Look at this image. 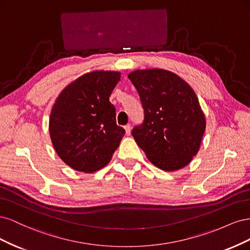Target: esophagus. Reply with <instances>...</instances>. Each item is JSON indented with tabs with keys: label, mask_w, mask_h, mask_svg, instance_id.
<instances>
[{
	"label": "esophagus",
	"mask_w": 250,
	"mask_h": 250,
	"mask_svg": "<svg viewBox=\"0 0 250 250\" xmlns=\"http://www.w3.org/2000/svg\"><path fill=\"white\" fill-rule=\"evenodd\" d=\"M124 129H125V132H126V134L127 135H129L130 134V132H131V126L128 124V125H126V126H124Z\"/></svg>",
	"instance_id": "34e87169"
}]
</instances>
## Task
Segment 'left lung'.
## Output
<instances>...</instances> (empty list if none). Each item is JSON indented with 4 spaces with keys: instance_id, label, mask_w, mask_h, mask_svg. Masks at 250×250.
<instances>
[{
    "instance_id": "left-lung-1",
    "label": "left lung",
    "mask_w": 250,
    "mask_h": 250,
    "mask_svg": "<svg viewBox=\"0 0 250 250\" xmlns=\"http://www.w3.org/2000/svg\"><path fill=\"white\" fill-rule=\"evenodd\" d=\"M137 88L144 121L132 137L157 168L175 171L197 154L206 130V117L188 83L169 71L138 70L128 75Z\"/></svg>"
}]
</instances>
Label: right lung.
I'll return each instance as SVG.
<instances>
[{"label": "right lung", "instance_id": "right-lung-1", "mask_svg": "<svg viewBox=\"0 0 250 250\" xmlns=\"http://www.w3.org/2000/svg\"><path fill=\"white\" fill-rule=\"evenodd\" d=\"M118 72L96 71L67 85L52 108L49 130L59 157L71 168L93 173L103 168L125 134L116 122L109 96Z\"/></svg>", "mask_w": 250, "mask_h": 250}]
</instances>
